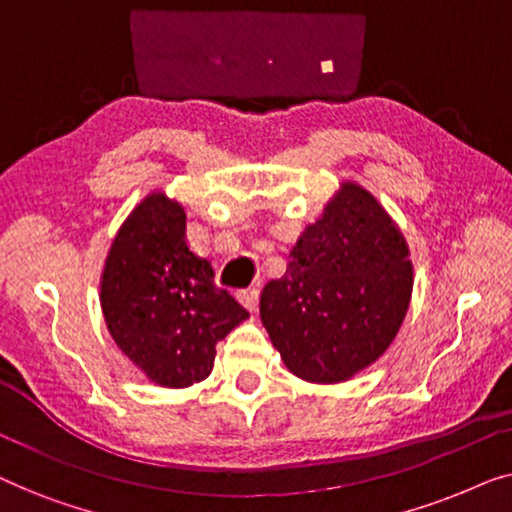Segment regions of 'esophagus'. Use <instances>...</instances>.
Segmentation results:
<instances>
[{
	"instance_id": "34e87169",
	"label": "esophagus",
	"mask_w": 512,
	"mask_h": 512,
	"mask_svg": "<svg viewBox=\"0 0 512 512\" xmlns=\"http://www.w3.org/2000/svg\"><path fill=\"white\" fill-rule=\"evenodd\" d=\"M237 300H240V303L247 307L249 312H256V307H258V291L256 289L240 291V293H237Z\"/></svg>"
}]
</instances>
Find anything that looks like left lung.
Listing matches in <instances>:
<instances>
[{
  "label": "left lung",
  "mask_w": 512,
  "mask_h": 512,
  "mask_svg": "<svg viewBox=\"0 0 512 512\" xmlns=\"http://www.w3.org/2000/svg\"><path fill=\"white\" fill-rule=\"evenodd\" d=\"M412 296L403 230L370 191L342 181L265 284L261 321L284 366L338 384L373 366L401 331Z\"/></svg>",
  "instance_id": "obj_1"
}]
</instances>
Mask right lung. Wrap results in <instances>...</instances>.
I'll use <instances>...</instances> for the list:
<instances>
[{"label":"right lung","mask_w":512,"mask_h":512,"mask_svg":"<svg viewBox=\"0 0 512 512\" xmlns=\"http://www.w3.org/2000/svg\"><path fill=\"white\" fill-rule=\"evenodd\" d=\"M100 305L125 359L167 389L209 377L216 342L249 319L216 289L209 261L188 249L184 205L165 191L144 195L111 240Z\"/></svg>","instance_id":"obj_1"}]
</instances>
